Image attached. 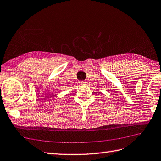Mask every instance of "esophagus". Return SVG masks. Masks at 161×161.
I'll return each instance as SVG.
<instances>
[{"instance_id":"esophagus-1","label":"esophagus","mask_w":161,"mask_h":161,"mask_svg":"<svg viewBox=\"0 0 161 161\" xmlns=\"http://www.w3.org/2000/svg\"><path fill=\"white\" fill-rule=\"evenodd\" d=\"M86 84V82H85L84 81H80V85H83V84Z\"/></svg>"}]
</instances>
